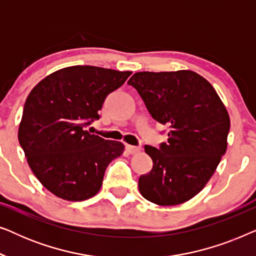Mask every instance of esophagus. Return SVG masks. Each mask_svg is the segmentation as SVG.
Returning a JSON list of instances; mask_svg holds the SVG:
<instances>
[{
	"instance_id": "obj_1",
	"label": "esophagus",
	"mask_w": 256,
	"mask_h": 256,
	"mask_svg": "<svg viewBox=\"0 0 256 256\" xmlns=\"http://www.w3.org/2000/svg\"><path fill=\"white\" fill-rule=\"evenodd\" d=\"M126 150H127V152H128L129 154H132V155H134V154H138V152H141L142 148H141V146H126Z\"/></svg>"
}]
</instances>
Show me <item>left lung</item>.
<instances>
[{"label": "left lung", "instance_id": "1", "mask_svg": "<svg viewBox=\"0 0 256 256\" xmlns=\"http://www.w3.org/2000/svg\"><path fill=\"white\" fill-rule=\"evenodd\" d=\"M128 84L152 118L166 126L168 141L144 146L152 169L138 180L146 200L178 205L194 198L214 174L227 148L230 116L208 80L192 71L138 72Z\"/></svg>", "mask_w": 256, "mask_h": 256}]
</instances>
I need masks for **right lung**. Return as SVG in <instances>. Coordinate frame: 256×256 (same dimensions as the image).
Returning <instances> with one entry per match:
<instances>
[{
    "instance_id": "1",
    "label": "right lung",
    "mask_w": 256,
    "mask_h": 256,
    "mask_svg": "<svg viewBox=\"0 0 256 256\" xmlns=\"http://www.w3.org/2000/svg\"><path fill=\"white\" fill-rule=\"evenodd\" d=\"M132 72L90 65L66 68L38 82L26 98L18 141L37 180L65 200L80 202L100 190L104 171L124 146L90 134L108 94Z\"/></svg>"
}]
</instances>
